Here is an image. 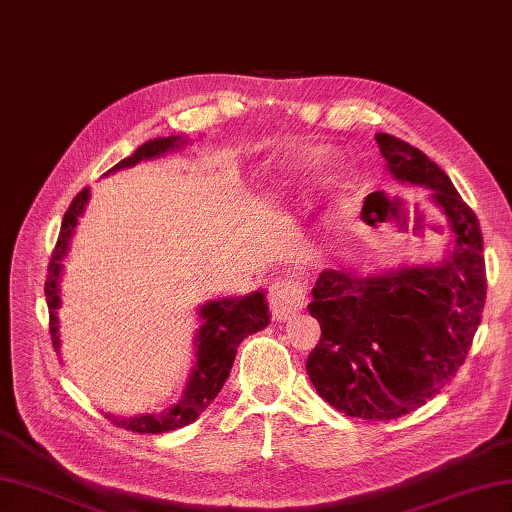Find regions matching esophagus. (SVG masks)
<instances>
[{
    "label": "esophagus",
    "instance_id": "34e87169",
    "mask_svg": "<svg viewBox=\"0 0 512 512\" xmlns=\"http://www.w3.org/2000/svg\"><path fill=\"white\" fill-rule=\"evenodd\" d=\"M306 290L299 284L297 279H277L273 286H270V312L277 321H286L295 317L297 312L306 306Z\"/></svg>",
    "mask_w": 512,
    "mask_h": 512
}]
</instances>
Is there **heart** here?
<instances>
[{
  "label": "heart",
  "mask_w": 512,
  "mask_h": 512,
  "mask_svg": "<svg viewBox=\"0 0 512 512\" xmlns=\"http://www.w3.org/2000/svg\"><path fill=\"white\" fill-rule=\"evenodd\" d=\"M314 160H321V154H317V156H314Z\"/></svg>",
  "instance_id": "b5f03b06"
}]
</instances>
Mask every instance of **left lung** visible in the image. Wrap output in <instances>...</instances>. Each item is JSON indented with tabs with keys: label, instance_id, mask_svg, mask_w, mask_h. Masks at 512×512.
Here are the masks:
<instances>
[{
	"label": "left lung",
	"instance_id": "1",
	"mask_svg": "<svg viewBox=\"0 0 512 512\" xmlns=\"http://www.w3.org/2000/svg\"><path fill=\"white\" fill-rule=\"evenodd\" d=\"M376 143L391 176L431 189L453 250L440 266L378 277L323 270L308 306L321 339L306 372L317 394L345 416L394 420L422 407L458 374L482 321L486 264L480 220L447 173L396 136L376 134ZM367 200L363 220L372 224Z\"/></svg>",
	"mask_w": 512,
	"mask_h": 512
}]
</instances>
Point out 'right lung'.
<instances>
[{
	"label": "right lung",
	"mask_w": 512,
	"mask_h": 512,
	"mask_svg": "<svg viewBox=\"0 0 512 512\" xmlns=\"http://www.w3.org/2000/svg\"><path fill=\"white\" fill-rule=\"evenodd\" d=\"M178 138H156L149 140V143L140 145L134 156L118 162L116 169L132 167L136 162L145 158H154L165 154L167 149L176 147ZM107 171V173H110ZM90 198V189L85 187L74 195L70 202L68 211L63 215L61 231L57 237V246H54L48 264V275L46 284H43V292H46V303H48V314H50V336L54 350L59 352V336H57V308H59V273H61V259L65 255V248H68L70 237L74 233V226L79 222V215L83 213V206ZM202 314V328L198 336V365H195L191 374V383L184 391L182 400L176 407H171L165 413H158V416H140V418H112L116 427H123L134 433H165L180 427H187V424L195 422L200 418V413L211 405V400L220 394L222 385L226 383L228 372H231L237 345L242 343L248 334L262 330L268 325V308H266V295L264 292H253L248 297H237V299H220L211 301L200 310Z\"/></svg>",
	"instance_id": "right-lung-1"
}]
</instances>
